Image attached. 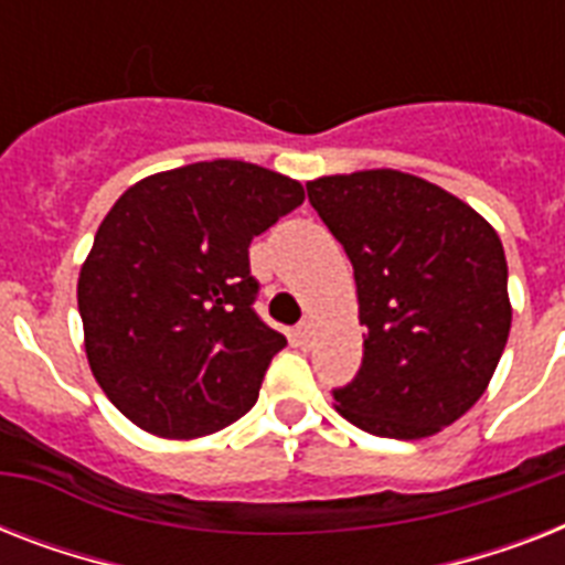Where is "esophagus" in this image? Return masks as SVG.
<instances>
[{
  "mask_svg": "<svg viewBox=\"0 0 565 565\" xmlns=\"http://www.w3.org/2000/svg\"><path fill=\"white\" fill-rule=\"evenodd\" d=\"M310 340H313V326H310V322H299V326H296V343L308 345Z\"/></svg>",
  "mask_w": 565,
  "mask_h": 565,
  "instance_id": "esophagus-1",
  "label": "esophagus"
}]
</instances>
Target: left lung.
<instances>
[{"mask_svg": "<svg viewBox=\"0 0 565 565\" xmlns=\"http://www.w3.org/2000/svg\"><path fill=\"white\" fill-rule=\"evenodd\" d=\"M354 266L363 361L337 411L366 434H437L483 395L510 334L508 260L483 216L395 170L308 184Z\"/></svg>", "mask_w": 565, "mask_h": 565, "instance_id": "obj_1", "label": "left lung"}]
</instances>
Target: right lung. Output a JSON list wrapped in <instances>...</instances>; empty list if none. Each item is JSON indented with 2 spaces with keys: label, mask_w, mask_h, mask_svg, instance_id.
I'll return each mask as SVG.
<instances>
[{
  "label": "right lung",
  "mask_w": 565,
  "mask_h": 565,
  "mask_svg": "<svg viewBox=\"0 0 565 565\" xmlns=\"http://www.w3.org/2000/svg\"><path fill=\"white\" fill-rule=\"evenodd\" d=\"M305 202L243 161L158 172L119 195L78 275L90 370L149 434L204 437L248 413L287 340L257 317V234Z\"/></svg>",
  "instance_id": "add662e5"
}]
</instances>
